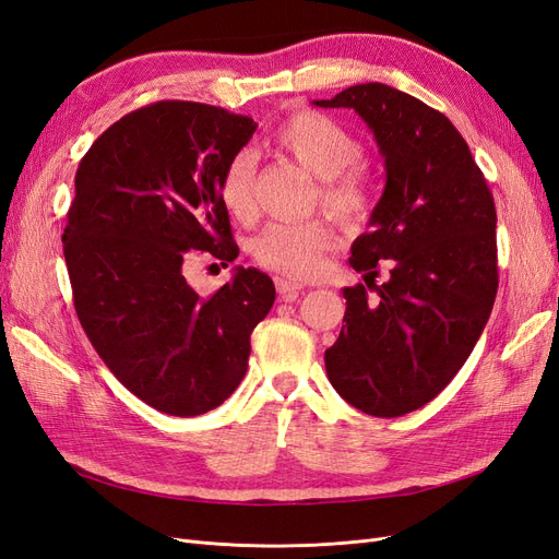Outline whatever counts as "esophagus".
Here are the masks:
<instances>
[{"mask_svg":"<svg viewBox=\"0 0 559 559\" xmlns=\"http://www.w3.org/2000/svg\"><path fill=\"white\" fill-rule=\"evenodd\" d=\"M275 289H277V294H280L282 300H294L302 289H306V286L298 284V282H292V280L277 277V280H275Z\"/></svg>","mask_w":559,"mask_h":559,"instance_id":"esophagus-1","label":"esophagus"}]
</instances>
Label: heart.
I'll use <instances>...</instances> for the list:
<instances>
[{"label":"heart","instance_id":"1","mask_svg":"<svg viewBox=\"0 0 559 559\" xmlns=\"http://www.w3.org/2000/svg\"><path fill=\"white\" fill-rule=\"evenodd\" d=\"M267 146L289 158L319 181V202L343 224H357L370 207L368 183L354 163L361 156V144L335 118L314 111H294L270 132ZM253 175L257 163L249 151L235 154L218 179L222 205L240 222L253 216ZM335 245L333 230L321 222L270 224L251 245L259 265L294 280L314 277L324 265L326 251Z\"/></svg>","mask_w":559,"mask_h":559}]
</instances>
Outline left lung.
I'll return each mask as SVG.
<instances>
[{
	"mask_svg": "<svg viewBox=\"0 0 559 559\" xmlns=\"http://www.w3.org/2000/svg\"><path fill=\"white\" fill-rule=\"evenodd\" d=\"M317 107L352 109L373 132L384 191L349 265L374 285L345 286V317L326 376L349 405L401 417L460 373L497 298V210L480 167L450 118L384 83H359Z\"/></svg>",
	"mask_w": 559,
	"mask_h": 559,
	"instance_id": "8db88e82",
	"label": "left lung"
}]
</instances>
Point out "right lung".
<instances>
[{
    "label": "right lung",
    "instance_id": "obj_1",
    "mask_svg": "<svg viewBox=\"0 0 559 559\" xmlns=\"http://www.w3.org/2000/svg\"><path fill=\"white\" fill-rule=\"evenodd\" d=\"M253 132L249 116L170 99L123 116L79 163L62 235L79 321L111 373L165 415H202L238 389L275 302L257 267L235 265L210 298L183 275L195 249L224 267L238 259L218 179Z\"/></svg>",
    "mask_w": 559,
    "mask_h": 559
}]
</instances>
